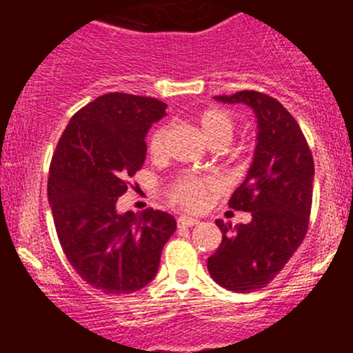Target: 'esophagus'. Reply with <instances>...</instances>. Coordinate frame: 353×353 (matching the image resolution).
<instances>
[{"label":"esophagus","mask_w":353,"mask_h":353,"mask_svg":"<svg viewBox=\"0 0 353 353\" xmlns=\"http://www.w3.org/2000/svg\"><path fill=\"white\" fill-rule=\"evenodd\" d=\"M198 222H199V220L194 219V216L183 215V216H179V219H177V225H179V227H193V225H196Z\"/></svg>","instance_id":"obj_1"}]
</instances>
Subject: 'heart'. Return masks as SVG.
<instances>
[{"label": "heart", "mask_w": 353, "mask_h": 353, "mask_svg": "<svg viewBox=\"0 0 353 353\" xmlns=\"http://www.w3.org/2000/svg\"><path fill=\"white\" fill-rule=\"evenodd\" d=\"M198 124L201 134L212 147H215V145L227 147L232 140L234 131H236L234 117L225 109L219 108L203 110L198 117ZM167 140H169V128L165 124H160L159 128L152 131L150 138H148V152L154 159L163 155ZM210 190H212L210 181L194 176H183L174 183L169 198L170 201L183 206V208H201L205 205Z\"/></svg>", "instance_id": "obj_1"}]
</instances>
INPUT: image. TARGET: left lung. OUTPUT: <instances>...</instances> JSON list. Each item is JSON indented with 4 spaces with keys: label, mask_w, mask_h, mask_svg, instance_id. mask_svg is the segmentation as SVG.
I'll list each match as a JSON object with an SVG mask.
<instances>
[{
    "label": "left lung",
    "mask_w": 353,
    "mask_h": 353,
    "mask_svg": "<svg viewBox=\"0 0 353 353\" xmlns=\"http://www.w3.org/2000/svg\"><path fill=\"white\" fill-rule=\"evenodd\" d=\"M215 99L243 102L258 119L254 159L229 201L230 208L251 212L252 220L236 227L216 220L222 243L206 263L220 287L244 294L268 285L304 241L314 160L301 126L276 99L256 90Z\"/></svg>",
    "instance_id": "1"
}]
</instances>
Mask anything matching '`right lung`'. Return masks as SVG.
I'll use <instances>...</instances> for the list:
<instances>
[{
  "label": "right lung",
  "mask_w": 353,
  "mask_h": 353,
  "mask_svg": "<svg viewBox=\"0 0 353 353\" xmlns=\"http://www.w3.org/2000/svg\"><path fill=\"white\" fill-rule=\"evenodd\" d=\"M165 109L154 97L101 95L71 117L52 155L48 198L59 244L74 272L104 294L150 283L176 230L174 216L160 210H116L143 165L148 130Z\"/></svg>",
  "instance_id": "1"
}]
</instances>
